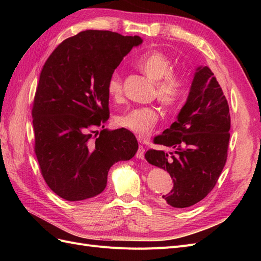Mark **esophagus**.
I'll list each match as a JSON object with an SVG mask.
<instances>
[{"label":"esophagus","instance_id":"34e87169","mask_svg":"<svg viewBox=\"0 0 261 261\" xmlns=\"http://www.w3.org/2000/svg\"><path fill=\"white\" fill-rule=\"evenodd\" d=\"M136 158H137V159H141V160L145 159V148H144V146L139 145L138 150L136 152Z\"/></svg>","mask_w":261,"mask_h":261}]
</instances>
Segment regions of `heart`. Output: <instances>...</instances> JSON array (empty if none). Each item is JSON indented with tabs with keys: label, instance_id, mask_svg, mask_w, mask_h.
Returning <instances> with one entry per match:
<instances>
[{
	"label": "heart",
	"instance_id": "obj_1",
	"mask_svg": "<svg viewBox=\"0 0 261 261\" xmlns=\"http://www.w3.org/2000/svg\"><path fill=\"white\" fill-rule=\"evenodd\" d=\"M136 65L149 80L155 83V96L162 106L173 108L178 103L183 96L184 82L172 73L173 64L167 55L159 51L148 52L137 60ZM107 91L113 99L121 98L123 81L117 70L109 76ZM158 118L159 115L154 108L141 107L117 115L115 123L118 127L127 129L140 138H146L153 130Z\"/></svg>",
	"mask_w": 261,
	"mask_h": 261
}]
</instances>
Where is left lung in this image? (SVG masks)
Returning <instances> with one entry per match:
<instances>
[{
    "instance_id": "1",
    "label": "left lung",
    "mask_w": 261,
    "mask_h": 261,
    "mask_svg": "<svg viewBox=\"0 0 261 261\" xmlns=\"http://www.w3.org/2000/svg\"><path fill=\"white\" fill-rule=\"evenodd\" d=\"M230 128V109L223 91L211 69L199 66L177 120L153 139L154 144L174 151L150 149L145 154L150 164L168 171L173 179L163 201L187 208L212 191L226 162Z\"/></svg>"
}]
</instances>
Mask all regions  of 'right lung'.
Returning <instances> with one entry per match:
<instances>
[{"label": "right lung", "mask_w": 261, "mask_h": 261, "mask_svg": "<svg viewBox=\"0 0 261 261\" xmlns=\"http://www.w3.org/2000/svg\"><path fill=\"white\" fill-rule=\"evenodd\" d=\"M141 42L138 36L85 30L63 41L43 65L31 111L35 152L45 183L61 198L99 195L110 168L137 152L127 129L91 133L109 118V76Z\"/></svg>", "instance_id": "add662e5"}]
</instances>
